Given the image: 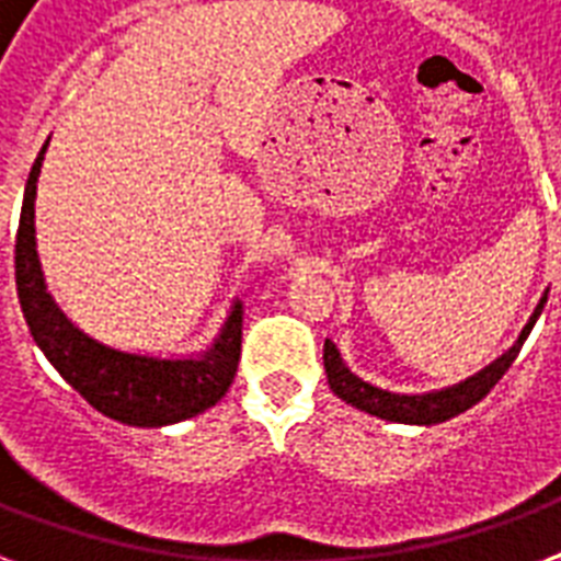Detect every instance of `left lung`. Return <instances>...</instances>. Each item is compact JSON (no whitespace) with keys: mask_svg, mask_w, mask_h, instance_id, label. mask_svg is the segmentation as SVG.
Listing matches in <instances>:
<instances>
[{"mask_svg":"<svg viewBox=\"0 0 561 561\" xmlns=\"http://www.w3.org/2000/svg\"><path fill=\"white\" fill-rule=\"evenodd\" d=\"M545 302H548V294L539 299V306L533 311L530 323L524 325V332L518 334V341H515L513 350L504 352V355L497 360H492L486 369H480L478 375H471V378L454 383V387L422 392V396H401V392L381 390V387H373V383H367L364 378H358V375L352 373V369L343 364L337 346H334L332 341H325L323 364L325 375H329V387H332L337 399H343L346 404H352V408L364 410L369 416L387 419V422H401V425H439L445 419L457 416L462 410H469L471 404H478V401L504 378L506 369L513 367V360L518 358V352H522L530 329L536 325V320H539Z\"/></svg>","mask_w":561,"mask_h":561,"instance_id":"left-lung-1","label":"left lung"}]
</instances>
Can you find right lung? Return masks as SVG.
I'll use <instances>...</instances> for the list:
<instances>
[{"label":"right lung","instance_id":"right-lung-1","mask_svg":"<svg viewBox=\"0 0 561 561\" xmlns=\"http://www.w3.org/2000/svg\"><path fill=\"white\" fill-rule=\"evenodd\" d=\"M48 145V142H46ZM43 151L31 165L16 229V294L22 314L48 364L72 383L92 408L122 425L162 427L215 408L227 396L241 358V308L227 317L209 350L197 358H151L110 350L83 334L57 308L39 271L34 238V197Z\"/></svg>","mask_w":561,"mask_h":561}]
</instances>
